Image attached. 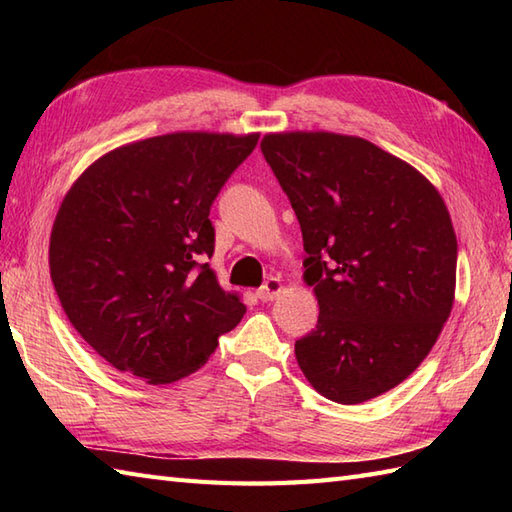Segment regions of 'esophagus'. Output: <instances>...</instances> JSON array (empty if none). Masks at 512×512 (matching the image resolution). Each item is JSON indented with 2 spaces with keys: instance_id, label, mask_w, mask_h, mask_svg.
Masks as SVG:
<instances>
[{
  "instance_id": "1",
  "label": "esophagus",
  "mask_w": 512,
  "mask_h": 512,
  "mask_svg": "<svg viewBox=\"0 0 512 512\" xmlns=\"http://www.w3.org/2000/svg\"><path fill=\"white\" fill-rule=\"evenodd\" d=\"M281 279L279 277H268L266 281H264V286L257 290V297L262 299V301H273L279 292H281Z\"/></svg>"
}]
</instances>
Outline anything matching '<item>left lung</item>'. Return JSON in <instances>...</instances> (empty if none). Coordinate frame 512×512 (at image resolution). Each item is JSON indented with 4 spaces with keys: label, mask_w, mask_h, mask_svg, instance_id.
Instances as JSON below:
<instances>
[{
    "label": "left lung",
    "mask_w": 512,
    "mask_h": 512,
    "mask_svg": "<svg viewBox=\"0 0 512 512\" xmlns=\"http://www.w3.org/2000/svg\"><path fill=\"white\" fill-rule=\"evenodd\" d=\"M262 154L295 209L319 299L295 343L321 396L358 405L400 385L453 308L458 239L436 187L369 140L268 134Z\"/></svg>",
    "instance_id": "1"
}]
</instances>
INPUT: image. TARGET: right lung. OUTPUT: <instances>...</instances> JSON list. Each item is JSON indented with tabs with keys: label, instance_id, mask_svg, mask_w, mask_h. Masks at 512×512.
Wrapping results in <instances>:
<instances>
[{
	"label": "right lung",
	"instance_id": "obj_1",
	"mask_svg": "<svg viewBox=\"0 0 512 512\" xmlns=\"http://www.w3.org/2000/svg\"><path fill=\"white\" fill-rule=\"evenodd\" d=\"M259 134L178 132L83 171L50 235V277L74 330L118 372L167 385L206 363L246 306L224 292L211 206Z\"/></svg>",
	"mask_w": 512,
	"mask_h": 512
}]
</instances>
